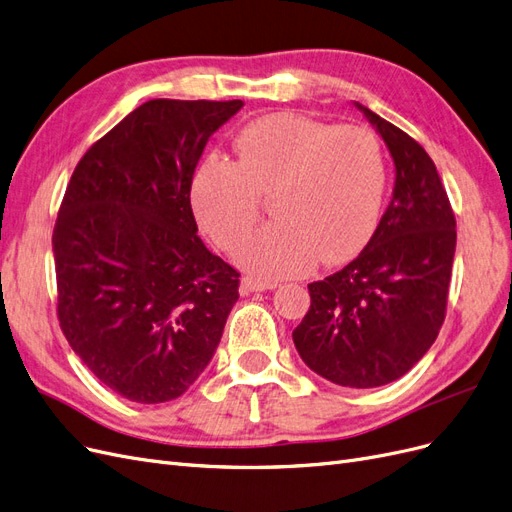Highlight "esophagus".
Returning a JSON list of instances; mask_svg holds the SVG:
<instances>
[{
	"mask_svg": "<svg viewBox=\"0 0 512 512\" xmlns=\"http://www.w3.org/2000/svg\"><path fill=\"white\" fill-rule=\"evenodd\" d=\"M278 283L274 280H263V278H253V276H244L240 283V293L249 295L253 291H268V289H276Z\"/></svg>",
	"mask_w": 512,
	"mask_h": 512,
	"instance_id": "esophagus-1",
	"label": "esophagus"
}]
</instances>
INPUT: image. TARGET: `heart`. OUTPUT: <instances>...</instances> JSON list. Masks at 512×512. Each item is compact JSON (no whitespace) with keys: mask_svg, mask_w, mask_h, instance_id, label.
Masks as SVG:
<instances>
[{"mask_svg":"<svg viewBox=\"0 0 512 512\" xmlns=\"http://www.w3.org/2000/svg\"><path fill=\"white\" fill-rule=\"evenodd\" d=\"M238 163L210 157L191 180V206L225 251L249 234L270 195L274 223L236 251L263 276L308 272L319 257L353 259L376 232L385 166L378 140L361 125H325L295 112L266 114L236 138Z\"/></svg>","mask_w":512,"mask_h":512,"instance_id":"b5f03b06","label":"heart"}]
</instances>
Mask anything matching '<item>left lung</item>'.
<instances>
[{
  "label": "left lung",
  "instance_id": "1",
  "mask_svg": "<svg viewBox=\"0 0 512 512\" xmlns=\"http://www.w3.org/2000/svg\"><path fill=\"white\" fill-rule=\"evenodd\" d=\"M359 110L393 157V197L366 249L308 285L310 308L293 342L312 372L370 389L398 381L434 344L447 315L457 232L425 148L372 110Z\"/></svg>",
  "mask_w": 512,
  "mask_h": 512
}]
</instances>
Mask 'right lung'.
Instances as JSON below:
<instances>
[{
  "label": "right lung",
  "instance_id": "add662e5",
  "mask_svg": "<svg viewBox=\"0 0 512 512\" xmlns=\"http://www.w3.org/2000/svg\"><path fill=\"white\" fill-rule=\"evenodd\" d=\"M242 106L146 102L91 144L65 189L53 229L61 332L131 402L180 398L238 300L240 272L197 236L191 180Z\"/></svg>",
  "mask_w": 512,
  "mask_h": 512
}]
</instances>
